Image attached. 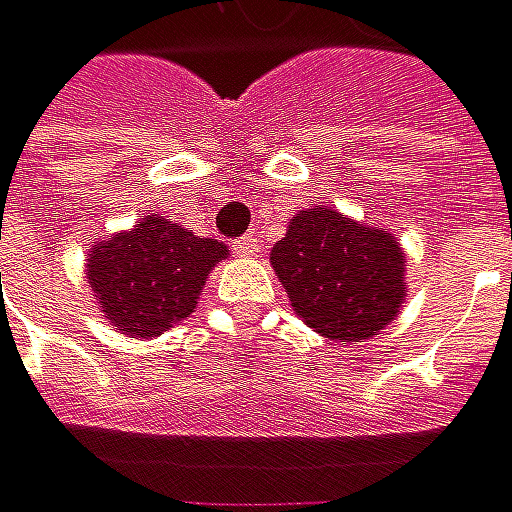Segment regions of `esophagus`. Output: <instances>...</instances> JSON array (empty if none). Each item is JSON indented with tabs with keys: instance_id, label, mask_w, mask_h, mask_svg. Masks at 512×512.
Returning a JSON list of instances; mask_svg holds the SVG:
<instances>
[{
	"instance_id": "1",
	"label": "esophagus",
	"mask_w": 512,
	"mask_h": 512,
	"mask_svg": "<svg viewBox=\"0 0 512 512\" xmlns=\"http://www.w3.org/2000/svg\"><path fill=\"white\" fill-rule=\"evenodd\" d=\"M233 250H236L238 256H259L262 244H259V238L256 236H241L233 241Z\"/></svg>"
}]
</instances>
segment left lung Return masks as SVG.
Wrapping results in <instances>:
<instances>
[{
	"label": "left lung",
	"mask_w": 512,
	"mask_h": 512,
	"mask_svg": "<svg viewBox=\"0 0 512 512\" xmlns=\"http://www.w3.org/2000/svg\"><path fill=\"white\" fill-rule=\"evenodd\" d=\"M294 311L329 341H367L405 300V253L382 227L338 209H300L271 250Z\"/></svg>",
	"instance_id": "8db88e82"
}]
</instances>
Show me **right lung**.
Wrapping results in <instances>:
<instances>
[{
    "label": "right lung",
    "instance_id": "add662e5",
    "mask_svg": "<svg viewBox=\"0 0 512 512\" xmlns=\"http://www.w3.org/2000/svg\"><path fill=\"white\" fill-rule=\"evenodd\" d=\"M227 259L215 238L192 236L163 215H142L128 233L95 241L87 279L104 317L130 338H157L198 306L209 271Z\"/></svg>",
    "mask_w": 512,
    "mask_h": 512
}]
</instances>
